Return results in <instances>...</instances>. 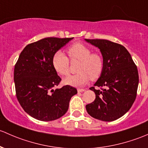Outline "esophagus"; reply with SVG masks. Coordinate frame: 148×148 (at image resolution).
Segmentation results:
<instances>
[{
  "label": "esophagus",
  "instance_id": "obj_1",
  "mask_svg": "<svg viewBox=\"0 0 148 148\" xmlns=\"http://www.w3.org/2000/svg\"><path fill=\"white\" fill-rule=\"evenodd\" d=\"M85 90V89H83V88H78V89H77V92H82Z\"/></svg>",
  "mask_w": 148,
  "mask_h": 148
}]
</instances>
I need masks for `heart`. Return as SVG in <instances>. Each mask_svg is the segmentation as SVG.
Returning <instances> with one entry per match:
<instances>
[{
    "instance_id": "b5f03b06",
    "label": "heart",
    "mask_w": 148,
    "mask_h": 148,
    "mask_svg": "<svg viewBox=\"0 0 148 148\" xmlns=\"http://www.w3.org/2000/svg\"><path fill=\"white\" fill-rule=\"evenodd\" d=\"M68 55L72 60H79L80 63L77 67L78 73L69 75L63 80V83L71 86H82L88 83L90 80L98 79L103 73L104 62L102 56L81 43H75L68 50ZM52 64L56 72L60 75L69 74L70 62L63 52L58 51L54 53Z\"/></svg>"
}]
</instances>
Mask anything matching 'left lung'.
<instances>
[{"instance_id":"left-lung-1","label":"left lung","mask_w":148,"mask_h":148,"mask_svg":"<svg viewBox=\"0 0 148 148\" xmlns=\"http://www.w3.org/2000/svg\"><path fill=\"white\" fill-rule=\"evenodd\" d=\"M85 40L100 49L104 62L103 73L94 84L101 90L90 88L95 92V99L86 105V110L95 119L113 121L124 115L136 98L138 68L123 45L103 39Z\"/></svg>"}]
</instances>
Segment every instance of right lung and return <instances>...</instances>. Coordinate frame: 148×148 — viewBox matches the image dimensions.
Segmentation results:
<instances>
[{
  "label": "right lung",
  "instance_id": "right-lung-1",
  "mask_svg": "<svg viewBox=\"0 0 148 148\" xmlns=\"http://www.w3.org/2000/svg\"><path fill=\"white\" fill-rule=\"evenodd\" d=\"M73 38H45L28 44L20 54L14 68L16 97L25 112L41 121L57 120L66 113L76 88L65 85L52 64L56 52Z\"/></svg>",
  "mask_w": 148,
  "mask_h": 148
}]
</instances>
